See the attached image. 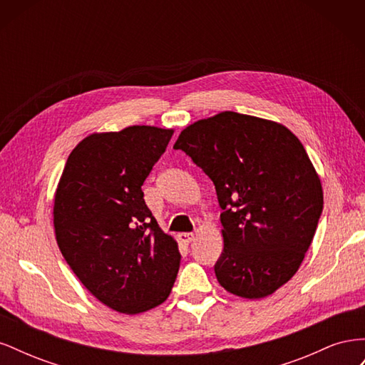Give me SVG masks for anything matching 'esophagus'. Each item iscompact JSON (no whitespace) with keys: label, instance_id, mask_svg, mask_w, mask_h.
<instances>
[{"label":"esophagus","instance_id":"esophagus-1","mask_svg":"<svg viewBox=\"0 0 365 365\" xmlns=\"http://www.w3.org/2000/svg\"><path fill=\"white\" fill-rule=\"evenodd\" d=\"M178 239L181 242H184V244H190V242L195 239V235L193 233H180Z\"/></svg>","mask_w":365,"mask_h":365}]
</instances>
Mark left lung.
Wrapping results in <instances>:
<instances>
[{
  "label": "left lung",
  "mask_w": 365,
  "mask_h": 365,
  "mask_svg": "<svg viewBox=\"0 0 365 365\" xmlns=\"http://www.w3.org/2000/svg\"><path fill=\"white\" fill-rule=\"evenodd\" d=\"M173 149L215 184L224 227L215 264L220 286L254 300L288 283L323 212L322 181L300 140L275 121L225 111L187 126Z\"/></svg>",
  "instance_id": "1"
}]
</instances>
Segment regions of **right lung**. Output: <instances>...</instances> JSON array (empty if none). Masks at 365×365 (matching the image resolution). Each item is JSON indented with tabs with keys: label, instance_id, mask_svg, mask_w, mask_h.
<instances>
[{
	"label": "right lung",
	"instance_id": "right-lung-1",
	"mask_svg": "<svg viewBox=\"0 0 365 365\" xmlns=\"http://www.w3.org/2000/svg\"><path fill=\"white\" fill-rule=\"evenodd\" d=\"M173 129L129 126L91 134L65 164L53 224L63 259L98 302L120 314L165 302L180 269L176 240L145 202L141 185Z\"/></svg>",
	"mask_w": 365,
	"mask_h": 365
}]
</instances>
